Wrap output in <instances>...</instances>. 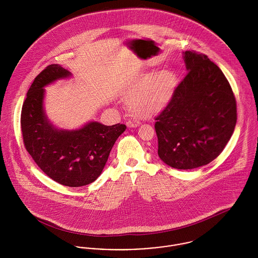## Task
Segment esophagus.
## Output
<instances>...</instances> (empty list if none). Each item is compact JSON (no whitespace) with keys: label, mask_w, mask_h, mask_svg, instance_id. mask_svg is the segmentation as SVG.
Wrapping results in <instances>:
<instances>
[{"label":"esophagus","mask_w":258,"mask_h":258,"mask_svg":"<svg viewBox=\"0 0 258 258\" xmlns=\"http://www.w3.org/2000/svg\"><path fill=\"white\" fill-rule=\"evenodd\" d=\"M139 124H140V122L138 121V120H135V119H131V120H128V121L126 122V125H127L128 127H138Z\"/></svg>","instance_id":"1"}]
</instances>
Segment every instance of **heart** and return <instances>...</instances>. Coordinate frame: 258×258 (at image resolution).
I'll return each mask as SVG.
<instances>
[{
	"instance_id": "b5f03b06",
	"label": "heart",
	"mask_w": 258,
	"mask_h": 258,
	"mask_svg": "<svg viewBox=\"0 0 258 258\" xmlns=\"http://www.w3.org/2000/svg\"><path fill=\"white\" fill-rule=\"evenodd\" d=\"M177 87L178 77L171 70L144 73L127 89L128 110L138 118H151L166 108Z\"/></svg>"
}]
</instances>
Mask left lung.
<instances>
[{"label":"left lung","instance_id":"obj_1","mask_svg":"<svg viewBox=\"0 0 258 258\" xmlns=\"http://www.w3.org/2000/svg\"><path fill=\"white\" fill-rule=\"evenodd\" d=\"M186 71L170 103L156 117L160 159L172 168L195 169L217 158L237 122L229 81L206 55L183 52Z\"/></svg>","mask_w":258,"mask_h":258}]
</instances>
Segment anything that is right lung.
<instances>
[{
  "instance_id": "right-lung-1",
  "label": "right lung",
  "mask_w": 258,
  "mask_h": 258,
  "mask_svg": "<svg viewBox=\"0 0 258 258\" xmlns=\"http://www.w3.org/2000/svg\"><path fill=\"white\" fill-rule=\"evenodd\" d=\"M72 74L53 63L35 78L21 110V133L25 149L49 177L62 185L79 187L99 177L124 124L104 125L90 121L79 130L54 126L47 118L44 87Z\"/></svg>"
}]
</instances>
